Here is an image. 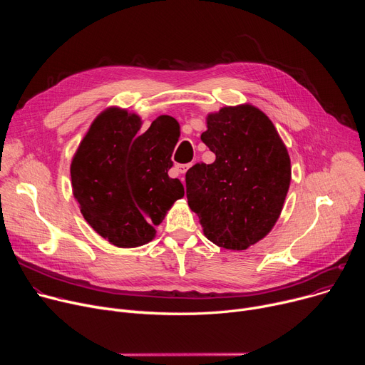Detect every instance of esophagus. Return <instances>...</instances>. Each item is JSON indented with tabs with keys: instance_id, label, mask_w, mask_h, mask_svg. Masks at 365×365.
Returning <instances> with one entry per match:
<instances>
[{
	"instance_id": "1",
	"label": "esophagus",
	"mask_w": 365,
	"mask_h": 365,
	"mask_svg": "<svg viewBox=\"0 0 365 365\" xmlns=\"http://www.w3.org/2000/svg\"><path fill=\"white\" fill-rule=\"evenodd\" d=\"M190 167V164H176V171L179 173V175H185V173L187 171V168ZM182 182L185 183V179L182 178Z\"/></svg>"
}]
</instances>
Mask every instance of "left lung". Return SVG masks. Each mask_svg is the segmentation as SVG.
<instances>
[{
	"mask_svg": "<svg viewBox=\"0 0 365 365\" xmlns=\"http://www.w3.org/2000/svg\"><path fill=\"white\" fill-rule=\"evenodd\" d=\"M201 140L216 160L186 171L187 204L210 241L245 250L281 215L292 180L289 152L272 121L252 105L210 113Z\"/></svg>",
	"mask_w": 365,
	"mask_h": 365,
	"instance_id": "1",
	"label": "left lung"
}]
</instances>
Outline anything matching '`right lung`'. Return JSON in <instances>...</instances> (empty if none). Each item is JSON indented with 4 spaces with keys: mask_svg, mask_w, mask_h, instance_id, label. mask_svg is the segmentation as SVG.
Listing matches in <instances>:
<instances>
[{
    "mask_svg": "<svg viewBox=\"0 0 365 365\" xmlns=\"http://www.w3.org/2000/svg\"><path fill=\"white\" fill-rule=\"evenodd\" d=\"M136 113L109 108L96 118L71 164L73 197L101 237L128 248L149 242L167 210L185 195L168 178L179 139L175 118H157L145 133Z\"/></svg>",
    "mask_w": 365,
    "mask_h": 365,
    "instance_id": "1",
    "label": "right lung"
}]
</instances>
